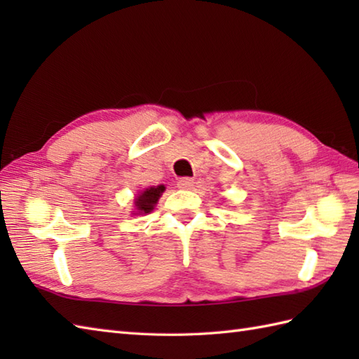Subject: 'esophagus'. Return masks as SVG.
I'll list each match as a JSON object with an SVG mask.
<instances>
[{"label":"esophagus","instance_id":"1","mask_svg":"<svg viewBox=\"0 0 359 359\" xmlns=\"http://www.w3.org/2000/svg\"><path fill=\"white\" fill-rule=\"evenodd\" d=\"M177 187L182 189H191L194 187V180L189 177H182L177 180Z\"/></svg>","mask_w":359,"mask_h":359}]
</instances>
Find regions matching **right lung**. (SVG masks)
<instances>
[{"mask_svg": "<svg viewBox=\"0 0 359 359\" xmlns=\"http://www.w3.org/2000/svg\"><path fill=\"white\" fill-rule=\"evenodd\" d=\"M165 191V187L163 185H158V187H151L148 189H144V191L137 197L135 201V207L139 210V212H151L154 210V205L157 203L160 194Z\"/></svg>", "mask_w": 359, "mask_h": 359, "instance_id": "add662e5", "label": "right lung"}]
</instances>
